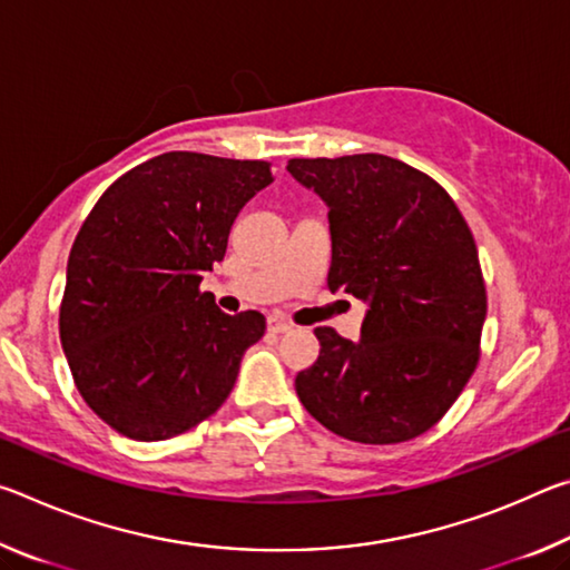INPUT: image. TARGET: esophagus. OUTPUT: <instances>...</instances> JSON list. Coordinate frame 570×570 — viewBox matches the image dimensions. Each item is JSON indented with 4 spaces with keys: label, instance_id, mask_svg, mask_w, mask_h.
Here are the masks:
<instances>
[{
    "label": "esophagus",
    "instance_id": "1",
    "mask_svg": "<svg viewBox=\"0 0 570 570\" xmlns=\"http://www.w3.org/2000/svg\"><path fill=\"white\" fill-rule=\"evenodd\" d=\"M266 330L272 332V334H286V332H292L294 326H292V322L282 320V316H268V322H266Z\"/></svg>",
    "mask_w": 570,
    "mask_h": 570
}]
</instances>
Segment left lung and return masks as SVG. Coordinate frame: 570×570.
I'll list each match as a JSON object with an SVG mask.
<instances>
[{
  "instance_id": "obj_1",
  "label": "left lung",
  "mask_w": 570,
  "mask_h": 570,
  "mask_svg": "<svg viewBox=\"0 0 570 570\" xmlns=\"http://www.w3.org/2000/svg\"><path fill=\"white\" fill-rule=\"evenodd\" d=\"M330 208V288L366 304L362 336L316 326L320 360L296 374L334 435L394 445L428 432L472 377L488 298L475 238L445 188L380 153L294 158Z\"/></svg>"
}]
</instances>
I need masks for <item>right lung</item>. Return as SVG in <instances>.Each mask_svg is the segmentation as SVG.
<instances>
[{"label":"right lung","instance_id":"1","mask_svg":"<svg viewBox=\"0 0 570 570\" xmlns=\"http://www.w3.org/2000/svg\"><path fill=\"white\" fill-rule=\"evenodd\" d=\"M272 180L264 160L173 150L125 173L85 218L60 340L82 400L120 435L176 438L234 390L266 320L228 316L198 286L224 262L238 210Z\"/></svg>","mask_w":570,"mask_h":570}]
</instances>
